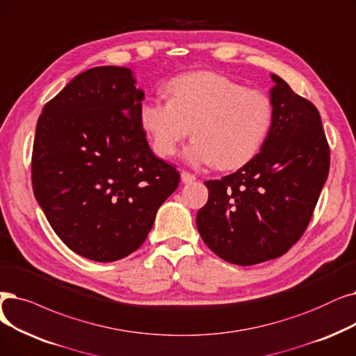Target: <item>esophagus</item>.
<instances>
[{"label":"esophagus","instance_id":"1","mask_svg":"<svg viewBox=\"0 0 356 356\" xmlns=\"http://www.w3.org/2000/svg\"><path fill=\"white\" fill-rule=\"evenodd\" d=\"M180 177H181V181H183V183H192V181L196 180V177H195L193 175L188 173V172H181Z\"/></svg>","mask_w":356,"mask_h":356}]
</instances>
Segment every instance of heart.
<instances>
[{"label": "heart", "instance_id": "obj_1", "mask_svg": "<svg viewBox=\"0 0 356 356\" xmlns=\"http://www.w3.org/2000/svg\"><path fill=\"white\" fill-rule=\"evenodd\" d=\"M167 90L170 99H149L140 111L141 125L160 157L175 156L189 132L195 140L184 157L195 165L238 168L264 147L273 123V106L265 92L208 71L177 75Z\"/></svg>", "mask_w": 356, "mask_h": 356}]
</instances>
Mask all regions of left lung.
<instances>
[{
	"label": "left lung",
	"instance_id": "8db88e82",
	"mask_svg": "<svg viewBox=\"0 0 356 356\" xmlns=\"http://www.w3.org/2000/svg\"><path fill=\"white\" fill-rule=\"evenodd\" d=\"M270 79L273 123L264 147L236 173L205 181L208 202L196 216L205 244L238 266L280 257L300 240L330 167L316 106Z\"/></svg>",
	"mask_w": 356,
	"mask_h": 356
}]
</instances>
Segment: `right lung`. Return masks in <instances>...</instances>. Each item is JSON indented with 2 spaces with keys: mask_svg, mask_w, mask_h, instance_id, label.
Here are the masks:
<instances>
[{
  "mask_svg": "<svg viewBox=\"0 0 356 356\" xmlns=\"http://www.w3.org/2000/svg\"><path fill=\"white\" fill-rule=\"evenodd\" d=\"M135 83L131 68H90L44 104L36 125L35 197L56 236L95 261L135 252L180 181L148 145Z\"/></svg>",
  "mask_w": 356,
  "mask_h": 356,
  "instance_id": "1",
  "label": "right lung"
}]
</instances>
